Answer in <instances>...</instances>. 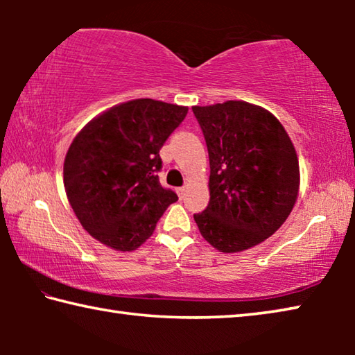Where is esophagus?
<instances>
[{"label":"esophagus","instance_id":"obj_1","mask_svg":"<svg viewBox=\"0 0 355 355\" xmlns=\"http://www.w3.org/2000/svg\"><path fill=\"white\" fill-rule=\"evenodd\" d=\"M184 192H186V186H182V188H177V194H178L180 199H183Z\"/></svg>","mask_w":355,"mask_h":355}]
</instances>
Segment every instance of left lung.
<instances>
[{
    "label": "left lung",
    "instance_id": "1",
    "mask_svg": "<svg viewBox=\"0 0 355 355\" xmlns=\"http://www.w3.org/2000/svg\"><path fill=\"white\" fill-rule=\"evenodd\" d=\"M209 156V203L194 214L202 236L233 254L263 243L290 216L299 161L271 112L248 101L192 106Z\"/></svg>",
    "mask_w": 355,
    "mask_h": 355
}]
</instances>
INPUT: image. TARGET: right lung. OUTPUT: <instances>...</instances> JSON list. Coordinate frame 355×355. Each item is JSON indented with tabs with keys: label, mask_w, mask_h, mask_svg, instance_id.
<instances>
[{
	"label": "right lung",
	"mask_w": 355,
	"mask_h": 355,
	"mask_svg": "<svg viewBox=\"0 0 355 355\" xmlns=\"http://www.w3.org/2000/svg\"><path fill=\"white\" fill-rule=\"evenodd\" d=\"M188 107L152 98L112 106L92 119L64 161V186L84 230L114 250L131 252L152 236L178 197L161 186L159 150Z\"/></svg>",
	"instance_id": "right-lung-1"
}]
</instances>
